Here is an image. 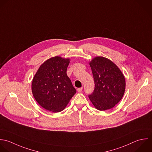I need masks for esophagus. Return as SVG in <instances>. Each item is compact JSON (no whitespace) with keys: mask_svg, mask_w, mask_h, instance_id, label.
Here are the masks:
<instances>
[{"mask_svg":"<svg viewBox=\"0 0 152 152\" xmlns=\"http://www.w3.org/2000/svg\"><path fill=\"white\" fill-rule=\"evenodd\" d=\"M82 89H83V88H79L77 89V91L80 93V92H81L82 91Z\"/></svg>","mask_w":152,"mask_h":152,"instance_id":"obj_1","label":"esophagus"}]
</instances>
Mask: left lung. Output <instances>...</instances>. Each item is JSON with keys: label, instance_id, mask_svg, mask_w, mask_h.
Segmentation results:
<instances>
[{"label": "left lung", "instance_id": "left-lung-1", "mask_svg": "<svg viewBox=\"0 0 152 152\" xmlns=\"http://www.w3.org/2000/svg\"><path fill=\"white\" fill-rule=\"evenodd\" d=\"M95 89L89 98L99 111L110 110L122 99L126 89L124 76L118 67L104 57H94L90 62Z\"/></svg>", "mask_w": 152, "mask_h": 152}]
</instances>
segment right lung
Returning a JSON list of instances; mask_svg holds the SVG:
<instances>
[{"mask_svg": "<svg viewBox=\"0 0 152 152\" xmlns=\"http://www.w3.org/2000/svg\"><path fill=\"white\" fill-rule=\"evenodd\" d=\"M69 63V58L51 57L39 66L33 77L32 95L38 104L48 111H63L76 92L66 73Z\"/></svg>", "mask_w": 152, "mask_h": 152, "instance_id": "obj_1", "label": "right lung"}]
</instances>
